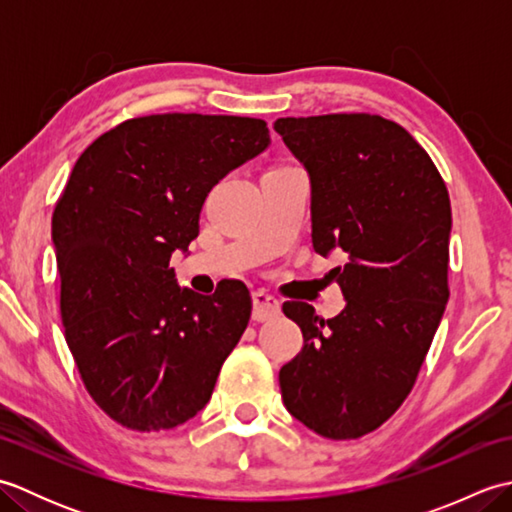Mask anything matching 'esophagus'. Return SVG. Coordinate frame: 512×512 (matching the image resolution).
I'll return each mask as SVG.
<instances>
[{
    "mask_svg": "<svg viewBox=\"0 0 512 512\" xmlns=\"http://www.w3.org/2000/svg\"><path fill=\"white\" fill-rule=\"evenodd\" d=\"M281 312V303L277 297L268 295L264 290H257L253 295V319L255 321H268L277 317Z\"/></svg>",
    "mask_w": 512,
    "mask_h": 512,
    "instance_id": "obj_1",
    "label": "esophagus"
}]
</instances>
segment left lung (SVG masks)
Segmentation results:
<instances>
[{
  "instance_id": "1",
  "label": "left lung",
  "mask_w": 512,
  "mask_h": 512,
  "mask_svg": "<svg viewBox=\"0 0 512 512\" xmlns=\"http://www.w3.org/2000/svg\"><path fill=\"white\" fill-rule=\"evenodd\" d=\"M275 132L310 176L312 246L345 308L321 319L303 301L284 314L303 332L281 367L286 409L330 440L378 429L409 396L449 301V191L405 127L376 114L277 118Z\"/></svg>"
}]
</instances>
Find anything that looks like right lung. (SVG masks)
<instances>
[{
	"instance_id": "obj_1",
	"label": "right lung",
	"mask_w": 512,
	"mask_h": 512,
	"mask_svg": "<svg viewBox=\"0 0 512 512\" xmlns=\"http://www.w3.org/2000/svg\"><path fill=\"white\" fill-rule=\"evenodd\" d=\"M270 145L262 118H129L76 160L52 213L61 319L85 389L134 431L187 422L250 319L237 279L180 288L169 259L200 231L206 195Z\"/></svg>"
}]
</instances>
